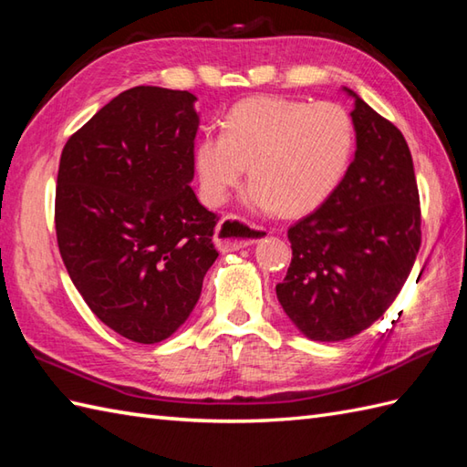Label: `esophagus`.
<instances>
[{"mask_svg": "<svg viewBox=\"0 0 467 467\" xmlns=\"http://www.w3.org/2000/svg\"><path fill=\"white\" fill-rule=\"evenodd\" d=\"M263 236L265 228L246 224L236 216H224L223 221L216 224L214 244L221 253H234L244 249V246L259 243Z\"/></svg>", "mask_w": 467, "mask_h": 467, "instance_id": "obj_1", "label": "esophagus"}]
</instances>
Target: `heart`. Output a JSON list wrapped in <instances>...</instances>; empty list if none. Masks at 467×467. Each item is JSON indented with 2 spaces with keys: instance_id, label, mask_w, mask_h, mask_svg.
I'll return each mask as SVG.
<instances>
[{
  "instance_id": "b5f03b06",
  "label": "heart",
  "mask_w": 467,
  "mask_h": 467,
  "mask_svg": "<svg viewBox=\"0 0 467 467\" xmlns=\"http://www.w3.org/2000/svg\"><path fill=\"white\" fill-rule=\"evenodd\" d=\"M353 148L355 126L345 106L259 96L236 104L224 130L198 138L194 171L202 201L218 206L251 166L246 202L295 216L319 208L339 188Z\"/></svg>"
}]
</instances>
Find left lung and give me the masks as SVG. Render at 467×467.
<instances>
[{
    "instance_id": "8db88e82",
    "label": "left lung",
    "mask_w": 467,
    "mask_h": 467,
    "mask_svg": "<svg viewBox=\"0 0 467 467\" xmlns=\"http://www.w3.org/2000/svg\"><path fill=\"white\" fill-rule=\"evenodd\" d=\"M355 100L357 150L339 188L289 228L293 259L276 285L283 311L313 341L371 327L400 295L421 244L420 192L403 134Z\"/></svg>"
}]
</instances>
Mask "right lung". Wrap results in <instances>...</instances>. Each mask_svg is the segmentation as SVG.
<instances>
[{
	"label": "right lung",
	"mask_w": 467,
	"mask_h": 467,
	"mask_svg": "<svg viewBox=\"0 0 467 467\" xmlns=\"http://www.w3.org/2000/svg\"><path fill=\"white\" fill-rule=\"evenodd\" d=\"M196 96L118 94L59 158L56 234L69 279L104 325L161 343L191 317L216 261V214L198 202Z\"/></svg>",
	"instance_id": "right-lung-1"
}]
</instances>
